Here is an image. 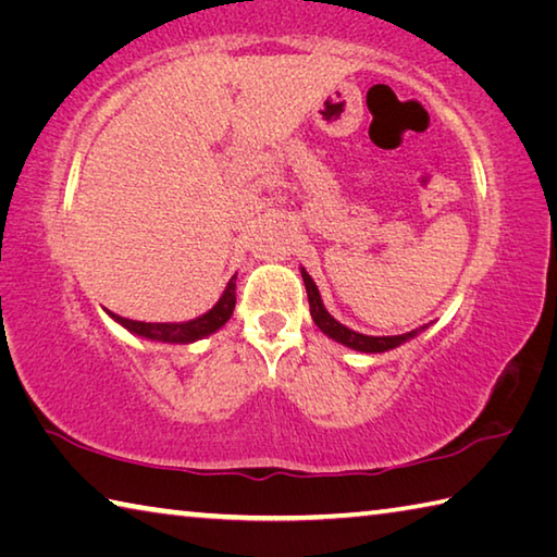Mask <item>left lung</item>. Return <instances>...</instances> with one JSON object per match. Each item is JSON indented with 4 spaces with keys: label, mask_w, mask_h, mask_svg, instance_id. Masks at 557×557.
<instances>
[{
    "label": "left lung",
    "mask_w": 557,
    "mask_h": 557,
    "mask_svg": "<svg viewBox=\"0 0 557 557\" xmlns=\"http://www.w3.org/2000/svg\"><path fill=\"white\" fill-rule=\"evenodd\" d=\"M301 280H305V287H307V297H309V312H312L314 324L322 329L326 336H332L334 342L344 344L348 348H356V351H363V354H383V351H391V348L400 346L405 342H410V338L418 334V329L408 334H398V336H366V334H358L354 329H348L344 324H338L336 319L326 312L324 305H322V297H319V289L314 285V280L307 275V270H301ZM425 329V326H422Z\"/></svg>",
    "instance_id": "obj_1"
}]
</instances>
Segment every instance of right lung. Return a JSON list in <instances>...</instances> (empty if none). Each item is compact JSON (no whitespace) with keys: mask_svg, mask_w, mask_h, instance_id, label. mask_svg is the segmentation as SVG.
Segmentation results:
<instances>
[{"mask_svg":"<svg viewBox=\"0 0 557 557\" xmlns=\"http://www.w3.org/2000/svg\"><path fill=\"white\" fill-rule=\"evenodd\" d=\"M235 309V275L231 277L228 287L223 289L221 299L215 301V307L209 309V312L201 314L199 319H191V322H182V324H152V322H135V319H125L108 312L117 324H122L127 332L152 338V342H164V344H191L196 338H203L213 334L215 329H221L225 322H228L231 314Z\"/></svg>","mask_w":557,"mask_h":557,"instance_id":"right-lung-1","label":"right lung"}]
</instances>
